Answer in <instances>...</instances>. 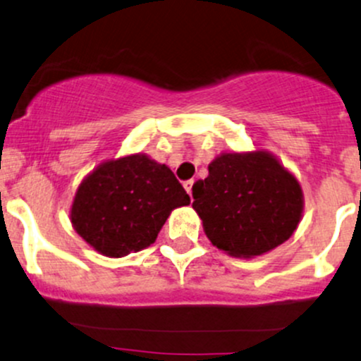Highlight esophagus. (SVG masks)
Listing matches in <instances>:
<instances>
[{
  "instance_id": "obj_1",
  "label": "esophagus",
  "mask_w": 361,
  "mask_h": 361,
  "mask_svg": "<svg viewBox=\"0 0 361 361\" xmlns=\"http://www.w3.org/2000/svg\"><path fill=\"white\" fill-rule=\"evenodd\" d=\"M192 185H194V180L192 179H189V180L184 182V189H185V191H188V194L191 197H192Z\"/></svg>"
}]
</instances>
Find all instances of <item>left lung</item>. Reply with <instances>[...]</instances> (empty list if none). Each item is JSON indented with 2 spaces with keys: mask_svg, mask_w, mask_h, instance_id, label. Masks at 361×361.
<instances>
[{
  "mask_svg": "<svg viewBox=\"0 0 361 361\" xmlns=\"http://www.w3.org/2000/svg\"><path fill=\"white\" fill-rule=\"evenodd\" d=\"M192 185L206 237L235 257H254L288 240L303 212L298 180L268 152L224 153Z\"/></svg>",
  "mask_w": 361,
  "mask_h": 361,
  "instance_id": "8db88e82",
  "label": "left lung"
}]
</instances>
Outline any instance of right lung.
Instances as JSON below:
<instances>
[{"mask_svg": "<svg viewBox=\"0 0 361 361\" xmlns=\"http://www.w3.org/2000/svg\"><path fill=\"white\" fill-rule=\"evenodd\" d=\"M189 194L167 165L143 153L109 160L80 184L71 224L87 244L109 257H123L153 244L172 209Z\"/></svg>", "mask_w": 361, "mask_h": 361, "instance_id": "right-lung-1", "label": "right lung"}]
</instances>
